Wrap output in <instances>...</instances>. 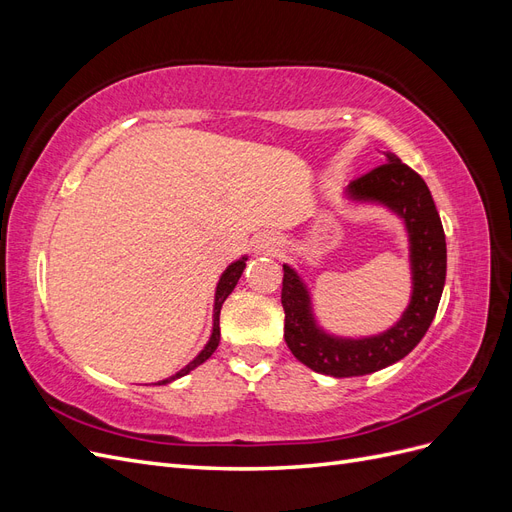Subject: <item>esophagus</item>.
Instances as JSON below:
<instances>
[{
    "instance_id": "obj_1",
    "label": "esophagus",
    "mask_w": 512,
    "mask_h": 512,
    "mask_svg": "<svg viewBox=\"0 0 512 512\" xmlns=\"http://www.w3.org/2000/svg\"><path fill=\"white\" fill-rule=\"evenodd\" d=\"M275 247H277V239L271 237V235H262L256 241V252L258 254H273Z\"/></svg>"
}]
</instances>
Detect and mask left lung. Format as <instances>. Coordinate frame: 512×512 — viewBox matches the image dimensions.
Returning <instances> with one entry per match:
<instances>
[{
    "label": "left lung",
    "mask_w": 512,
    "mask_h": 512,
    "mask_svg": "<svg viewBox=\"0 0 512 512\" xmlns=\"http://www.w3.org/2000/svg\"><path fill=\"white\" fill-rule=\"evenodd\" d=\"M346 196L354 203L384 205L404 220L410 241L412 297L406 312L384 333L361 339L337 337L318 327L307 286L297 271L284 265L286 344L303 365L333 378L374 374L410 354L438 312L446 280V239L436 203L421 175L395 153H384V164L350 181Z\"/></svg>",
    "instance_id": "left-lung-1"
}]
</instances>
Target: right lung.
<instances>
[{"label":"right lung","instance_id":"right-lung-1","mask_svg":"<svg viewBox=\"0 0 512 512\" xmlns=\"http://www.w3.org/2000/svg\"><path fill=\"white\" fill-rule=\"evenodd\" d=\"M245 260H247V256H243V258L232 262V265H228L226 271H224L222 277H220L218 288H215L213 331H211V337H209L207 346L198 352V356H196L194 361H190L181 371H177L175 376H170V378H166V380H160L158 384H168V382H173V380H177V378H181V376H185V374H190L192 369H196L198 365H203V363L209 359V356L215 352V348H218V344H220V309H222V303L228 299V294H230L232 290H235V286H237V282H239V277H241V273H243V269H245Z\"/></svg>","mask_w":512,"mask_h":512}]
</instances>
